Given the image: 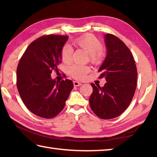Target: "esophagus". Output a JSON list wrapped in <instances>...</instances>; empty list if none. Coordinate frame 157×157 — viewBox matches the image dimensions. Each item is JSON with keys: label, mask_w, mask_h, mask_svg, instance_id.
<instances>
[{"label": "esophagus", "mask_w": 157, "mask_h": 157, "mask_svg": "<svg viewBox=\"0 0 157 157\" xmlns=\"http://www.w3.org/2000/svg\"><path fill=\"white\" fill-rule=\"evenodd\" d=\"M73 84H74V86H81V85H82L80 82H79L78 81H74Z\"/></svg>", "instance_id": "34e87169"}]
</instances>
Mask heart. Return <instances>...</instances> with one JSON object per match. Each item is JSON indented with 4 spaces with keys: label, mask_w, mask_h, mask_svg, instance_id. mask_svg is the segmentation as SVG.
<instances>
[{
    "label": "heart",
    "mask_w": 157,
    "mask_h": 157,
    "mask_svg": "<svg viewBox=\"0 0 157 157\" xmlns=\"http://www.w3.org/2000/svg\"><path fill=\"white\" fill-rule=\"evenodd\" d=\"M77 46L83 49L89 55L90 59L95 64H99L105 56L102 44L96 37L91 34H86L79 37L75 41ZM73 48L71 45L65 44L62 50V59L64 63H69L72 59ZM90 72L89 67L86 66L73 65L69 68V74L77 79H84L86 74Z\"/></svg>",
    "instance_id": "1"
}]
</instances>
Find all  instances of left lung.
<instances>
[{
    "label": "left lung",
    "instance_id": "8db88e82",
    "mask_svg": "<svg viewBox=\"0 0 157 157\" xmlns=\"http://www.w3.org/2000/svg\"><path fill=\"white\" fill-rule=\"evenodd\" d=\"M107 55L98 71L107 82L100 87L91 83L89 104L95 115L102 119L116 118L128 107L136 88L137 70L132 54L118 37L105 35Z\"/></svg>",
    "mask_w": 157,
    "mask_h": 157
}]
</instances>
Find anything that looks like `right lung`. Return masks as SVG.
<instances>
[{
  "instance_id": "1",
  "label": "right lung",
  "mask_w": 157,
  "mask_h": 157,
  "mask_svg": "<svg viewBox=\"0 0 157 157\" xmlns=\"http://www.w3.org/2000/svg\"><path fill=\"white\" fill-rule=\"evenodd\" d=\"M68 36L50 35L38 38L29 45L17 70V85L23 103L32 113L52 118L64 107L73 83L51 78L62 62V50Z\"/></svg>"
}]
</instances>
